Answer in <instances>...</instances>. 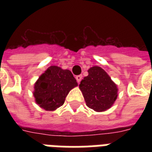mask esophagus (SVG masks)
<instances>
[{
  "label": "esophagus",
  "mask_w": 152,
  "mask_h": 152,
  "mask_svg": "<svg viewBox=\"0 0 152 152\" xmlns=\"http://www.w3.org/2000/svg\"><path fill=\"white\" fill-rule=\"evenodd\" d=\"M82 75H79V76H76V80H77V82H78V83H80V81L82 80Z\"/></svg>",
  "instance_id": "obj_1"
}]
</instances>
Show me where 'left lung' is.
Masks as SVG:
<instances>
[{
    "mask_svg": "<svg viewBox=\"0 0 152 152\" xmlns=\"http://www.w3.org/2000/svg\"><path fill=\"white\" fill-rule=\"evenodd\" d=\"M88 72L79 85L86 105L96 112L107 110L118 98V85L101 67L93 66Z\"/></svg>",
    "mask_w": 152,
    "mask_h": 152,
    "instance_id": "obj_1",
    "label": "left lung"
}]
</instances>
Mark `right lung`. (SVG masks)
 <instances>
[{
	"label": "right lung",
	"instance_id": "1",
	"mask_svg": "<svg viewBox=\"0 0 152 152\" xmlns=\"http://www.w3.org/2000/svg\"><path fill=\"white\" fill-rule=\"evenodd\" d=\"M77 85L71 71L52 65L37 80L33 95L35 102L41 108L54 111L64 104L69 91Z\"/></svg>",
	"mask_w": 152,
	"mask_h": 152
}]
</instances>
